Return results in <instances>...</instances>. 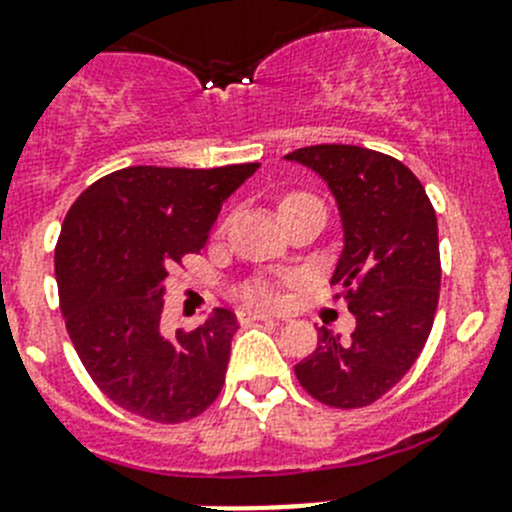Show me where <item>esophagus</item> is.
I'll list each match as a JSON object with an SVG mask.
<instances>
[{
    "mask_svg": "<svg viewBox=\"0 0 512 512\" xmlns=\"http://www.w3.org/2000/svg\"><path fill=\"white\" fill-rule=\"evenodd\" d=\"M237 320L242 322V325H247V322H275V317H270V315H265V312H260V310H240L237 312Z\"/></svg>",
    "mask_w": 512,
    "mask_h": 512,
    "instance_id": "esophagus-1",
    "label": "esophagus"
}]
</instances>
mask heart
I'll list each match as a JSON object with an SVG mask.
<instances>
[{
  "instance_id": "1",
  "label": "heart",
  "mask_w": 512,
  "mask_h": 512,
  "mask_svg": "<svg viewBox=\"0 0 512 512\" xmlns=\"http://www.w3.org/2000/svg\"><path fill=\"white\" fill-rule=\"evenodd\" d=\"M247 300L257 302V305H272V302H275V292L267 285H252L250 290H247Z\"/></svg>"
}]
</instances>
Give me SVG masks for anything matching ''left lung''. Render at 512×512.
Masks as SVG:
<instances>
[{
  "instance_id": "8db88e82",
  "label": "left lung",
  "mask_w": 512,
  "mask_h": 512,
  "mask_svg": "<svg viewBox=\"0 0 512 512\" xmlns=\"http://www.w3.org/2000/svg\"><path fill=\"white\" fill-rule=\"evenodd\" d=\"M315 172L335 197L342 252L332 285L355 315L350 337L317 330L295 365L302 388L330 408H365L403 380L423 352L440 292L438 217L418 177L393 157L352 145L285 155Z\"/></svg>"
}]
</instances>
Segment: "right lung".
Masks as SVG:
<instances>
[{
    "label": "right lung",
    "mask_w": 512,
    "mask_h": 512,
    "mask_svg": "<svg viewBox=\"0 0 512 512\" xmlns=\"http://www.w3.org/2000/svg\"><path fill=\"white\" fill-rule=\"evenodd\" d=\"M257 167H127L69 207L54 252L59 305L79 360L119 408L185 423L220 395L235 312L215 307L192 332L165 335L167 275L205 247L227 197Z\"/></svg>",
    "instance_id": "1"
}]
</instances>
